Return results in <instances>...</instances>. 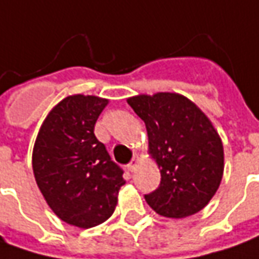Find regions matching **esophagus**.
I'll return each instance as SVG.
<instances>
[{
	"label": "esophagus",
	"instance_id": "obj_1",
	"mask_svg": "<svg viewBox=\"0 0 259 259\" xmlns=\"http://www.w3.org/2000/svg\"><path fill=\"white\" fill-rule=\"evenodd\" d=\"M140 160L142 159H140L139 156H135V157H133V160L127 164V168H129L130 171H135V170H136L137 166H139V163H140Z\"/></svg>",
	"mask_w": 259,
	"mask_h": 259
}]
</instances>
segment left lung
Here are the masks:
<instances>
[{"label":"left lung","mask_w":259,"mask_h":259,"mask_svg":"<svg viewBox=\"0 0 259 259\" xmlns=\"http://www.w3.org/2000/svg\"><path fill=\"white\" fill-rule=\"evenodd\" d=\"M146 124L149 156L159 166V189L147 204L167 218L201 211L217 193L224 174V146L208 116L176 92L140 93L127 98Z\"/></svg>","instance_id":"8db88e82"}]
</instances>
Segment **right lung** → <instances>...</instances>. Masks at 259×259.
<instances>
[{"label":"right lung","instance_id":"1","mask_svg":"<svg viewBox=\"0 0 259 259\" xmlns=\"http://www.w3.org/2000/svg\"><path fill=\"white\" fill-rule=\"evenodd\" d=\"M107 103L95 95L66 96L49 110L33 144V176L42 196L56 217L78 228L112 217L126 183L93 133Z\"/></svg>","mask_w":259,"mask_h":259}]
</instances>
